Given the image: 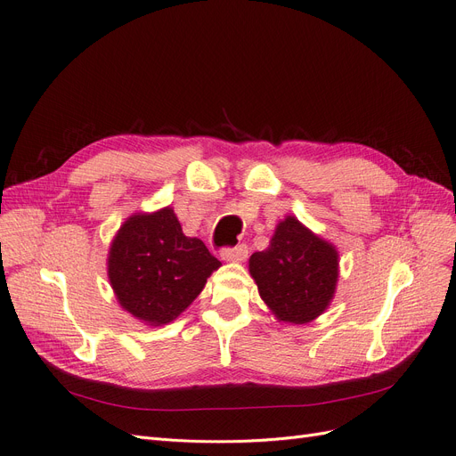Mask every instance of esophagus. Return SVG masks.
Returning <instances> with one entry per match:
<instances>
[{"label": "esophagus", "mask_w": 456, "mask_h": 456, "mask_svg": "<svg viewBox=\"0 0 456 456\" xmlns=\"http://www.w3.org/2000/svg\"><path fill=\"white\" fill-rule=\"evenodd\" d=\"M248 256V247L247 245H235V247H224L221 250V258L226 262H241Z\"/></svg>", "instance_id": "34e87169"}]
</instances>
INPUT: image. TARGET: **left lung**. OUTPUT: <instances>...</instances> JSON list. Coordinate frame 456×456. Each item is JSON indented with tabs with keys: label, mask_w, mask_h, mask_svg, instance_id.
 <instances>
[{
	"label": "left lung",
	"mask_w": 456,
	"mask_h": 456,
	"mask_svg": "<svg viewBox=\"0 0 456 456\" xmlns=\"http://www.w3.org/2000/svg\"><path fill=\"white\" fill-rule=\"evenodd\" d=\"M248 267L273 314L282 322L306 323L333 299L338 254L296 216H288L277 226L269 247L252 254Z\"/></svg>",
	"instance_id": "1"
}]
</instances>
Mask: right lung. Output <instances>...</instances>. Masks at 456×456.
<instances>
[{
  "label": "right lung",
  "mask_w": 456,
  "mask_h": 456,
  "mask_svg": "<svg viewBox=\"0 0 456 456\" xmlns=\"http://www.w3.org/2000/svg\"><path fill=\"white\" fill-rule=\"evenodd\" d=\"M221 265L204 241L187 238L174 209L133 215L108 256V277L119 305L148 325L175 320Z\"/></svg>",
  "instance_id": "add662e5"
}]
</instances>
